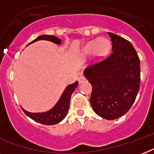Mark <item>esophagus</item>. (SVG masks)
<instances>
[{"mask_svg":"<svg viewBox=\"0 0 154 154\" xmlns=\"http://www.w3.org/2000/svg\"><path fill=\"white\" fill-rule=\"evenodd\" d=\"M85 81H86V78H85L84 76H80V77H78V82H79V84L83 83Z\"/></svg>","mask_w":154,"mask_h":154,"instance_id":"obj_1","label":"esophagus"}]
</instances>
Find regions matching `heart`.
I'll list each match as a JSON object with an SVG mask.
<instances>
[{
    "label": "heart",
    "mask_w": 154,
    "mask_h": 154,
    "mask_svg": "<svg viewBox=\"0 0 154 154\" xmlns=\"http://www.w3.org/2000/svg\"><path fill=\"white\" fill-rule=\"evenodd\" d=\"M110 44L109 41L104 38H100L90 42L86 48V52L92 53L95 51V54L98 57H103L108 52Z\"/></svg>",
    "instance_id": "obj_1"
}]
</instances>
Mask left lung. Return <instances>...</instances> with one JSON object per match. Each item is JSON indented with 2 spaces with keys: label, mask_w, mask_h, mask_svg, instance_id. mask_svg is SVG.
<instances>
[{
  "label": "left lung",
  "mask_w": 154,
  "mask_h": 154,
  "mask_svg": "<svg viewBox=\"0 0 154 154\" xmlns=\"http://www.w3.org/2000/svg\"><path fill=\"white\" fill-rule=\"evenodd\" d=\"M112 52L84 71L92 86L90 102L97 114L114 120L130 109L140 87V60L130 41L108 33Z\"/></svg>",
  "instance_id": "left-lung-1"
}]
</instances>
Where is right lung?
I'll use <instances>...</instances> for the list:
<instances>
[{
	"label": "right lung",
	"instance_id": "right-lung-1",
	"mask_svg": "<svg viewBox=\"0 0 154 154\" xmlns=\"http://www.w3.org/2000/svg\"><path fill=\"white\" fill-rule=\"evenodd\" d=\"M40 40H46V41H51L53 43L57 44V45H60L62 41L61 39H59L55 36L42 35L39 36L35 40L31 41L29 45L35 42V41H40ZM77 85H78V82L75 81L73 84L68 85L66 88L65 91H63V95L60 97V99L58 101V103L55 104V106L47 112H45V113H29L28 111L23 109V108H22V109L28 117L33 119V121H37L40 124H42V125H53L59 123L66 116L68 109H69L71 95L75 90V88L77 87Z\"/></svg>",
	"mask_w": 154,
	"mask_h": 154
}]
</instances>
